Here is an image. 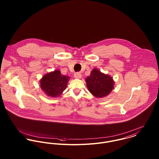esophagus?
Here are the masks:
<instances>
[{
	"label": "esophagus",
	"instance_id": "obj_1",
	"mask_svg": "<svg viewBox=\"0 0 159 159\" xmlns=\"http://www.w3.org/2000/svg\"><path fill=\"white\" fill-rule=\"evenodd\" d=\"M81 73H80V72H76V73H75V74H74V77L75 78H78V79H80L81 78Z\"/></svg>",
	"mask_w": 159,
	"mask_h": 159
}]
</instances>
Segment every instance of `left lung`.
<instances>
[{
	"instance_id": "obj_1",
	"label": "left lung",
	"mask_w": 159,
	"mask_h": 159,
	"mask_svg": "<svg viewBox=\"0 0 159 159\" xmlns=\"http://www.w3.org/2000/svg\"><path fill=\"white\" fill-rule=\"evenodd\" d=\"M88 90L95 97L101 98L108 95L113 89L114 81L109 75L101 73L96 68L86 79Z\"/></svg>"
}]
</instances>
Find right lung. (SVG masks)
Here are the masks:
<instances>
[{"label":"right lung","mask_w":159,"mask_h":159,"mask_svg":"<svg viewBox=\"0 0 159 159\" xmlns=\"http://www.w3.org/2000/svg\"><path fill=\"white\" fill-rule=\"evenodd\" d=\"M69 81V77L56 70L45 75L40 81V87L49 97H59L64 91Z\"/></svg>","instance_id":"add662e5"}]
</instances>
